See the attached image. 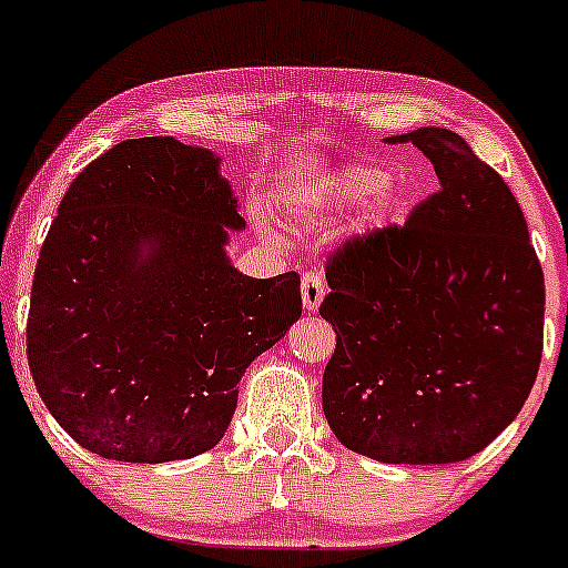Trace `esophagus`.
Returning <instances> with one entry per match:
<instances>
[{
    "instance_id": "34e87169",
    "label": "esophagus",
    "mask_w": 568,
    "mask_h": 568,
    "mask_svg": "<svg viewBox=\"0 0 568 568\" xmlns=\"http://www.w3.org/2000/svg\"><path fill=\"white\" fill-rule=\"evenodd\" d=\"M325 296V277L321 272H306L302 280V298H304V310L315 312L321 306Z\"/></svg>"
}]
</instances>
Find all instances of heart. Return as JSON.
I'll return each mask as SVG.
<instances>
[{
	"instance_id": "1",
	"label": "heart",
	"mask_w": 568,
	"mask_h": 568,
	"mask_svg": "<svg viewBox=\"0 0 568 568\" xmlns=\"http://www.w3.org/2000/svg\"><path fill=\"white\" fill-rule=\"evenodd\" d=\"M387 171L374 165H361V162H357V165L338 168V171L328 179L331 197L336 202H344V205H355V202L376 197V194L387 189Z\"/></svg>"
}]
</instances>
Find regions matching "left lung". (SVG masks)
I'll return each instance as SVG.
<instances>
[{
    "instance_id": "1",
    "label": "left lung",
    "mask_w": 568,
    "mask_h": 568,
    "mask_svg": "<svg viewBox=\"0 0 568 568\" xmlns=\"http://www.w3.org/2000/svg\"><path fill=\"white\" fill-rule=\"evenodd\" d=\"M410 141L438 192L403 224L328 253L321 304L336 331L323 410L349 452L448 465L484 452L518 416L542 361L545 277L505 179L446 128Z\"/></svg>"
}]
</instances>
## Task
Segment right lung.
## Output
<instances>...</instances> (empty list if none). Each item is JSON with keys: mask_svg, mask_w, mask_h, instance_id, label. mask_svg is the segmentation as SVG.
<instances>
[{"mask_svg": "<svg viewBox=\"0 0 568 568\" xmlns=\"http://www.w3.org/2000/svg\"><path fill=\"white\" fill-rule=\"evenodd\" d=\"M243 216L213 152L130 139L71 181L31 285L26 355L55 422L103 459H189L224 438L237 382L302 317L296 272L224 253Z\"/></svg>", "mask_w": 568, "mask_h": 568, "instance_id": "obj_1", "label": "right lung"}]
</instances>
